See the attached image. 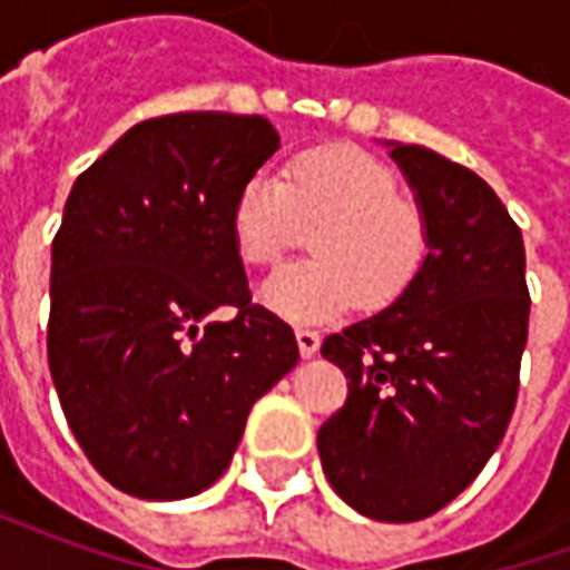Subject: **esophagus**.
Returning a JSON list of instances; mask_svg holds the SVG:
<instances>
[{
  "label": "esophagus",
  "instance_id": "34e87169",
  "mask_svg": "<svg viewBox=\"0 0 570 570\" xmlns=\"http://www.w3.org/2000/svg\"><path fill=\"white\" fill-rule=\"evenodd\" d=\"M296 342L302 357H314L321 351V333L317 330H296Z\"/></svg>",
  "mask_w": 570,
  "mask_h": 570
}]
</instances>
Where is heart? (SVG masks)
I'll return each mask as SVG.
<instances>
[{
  "label": "heart",
  "mask_w": 570,
  "mask_h": 570,
  "mask_svg": "<svg viewBox=\"0 0 570 570\" xmlns=\"http://www.w3.org/2000/svg\"><path fill=\"white\" fill-rule=\"evenodd\" d=\"M311 235V256L262 286V298L296 323L330 321L360 302L363 311L396 305L430 256L419 204L400 198L394 170L354 146L296 155L286 174L256 170L237 188L232 237L240 259L272 268Z\"/></svg>",
  "instance_id": "b5f03b06"
}]
</instances>
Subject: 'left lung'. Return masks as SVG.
Instances as JSON below:
<instances>
[{
    "label": "left lung",
    "instance_id": "8db88e82",
    "mask_svg": "<svg viewBox=\"0 0 570 570\" xmlns=\"http://www.w3.org/2000/svg\"><path fill=\"white\" fill-rule=\"evenodd\" d=\"M391 155L419 195L430 256L396 305L323 342L347 400L317 452L347 507L419 522L479 476L507 433L531 296L522 232L489 183L424 146Z\"/></svg>",
    "mask_w": 570,
    "mask_h": 570
}]
</instances>
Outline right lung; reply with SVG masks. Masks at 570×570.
Masks as SVG:
<instances>
[{"label": "right lung", "mask_w": 570, "mask_h": 570, "mask_svg": "<svg viewBox=\"0 0 570 570\" xmlns=\"http://www.w3.org/2000/svg\"><path fill=\"white\" fill-rule=\"evenodd\" d=\"M281 146L268 118H146L76 179L51 244L48 366L94 470L142 501L210 489L296 335L253 305L232 237L240 183ZM235 307L232 322H207Z\"/></svg>", "instance_id": "add662e5"}]
</instances>
